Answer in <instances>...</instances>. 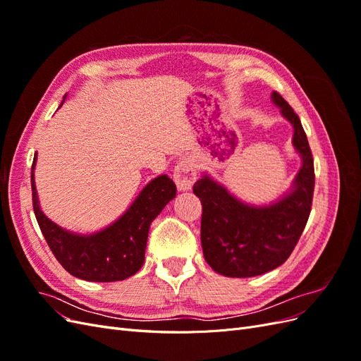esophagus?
<instances>
[{"instance_id":"esophagus-1","label":"esophagus","mask_w":361,"mask_h":361,"mask_svg":"<svg viewBox=\"0 0 361 361\" xmlns=\"http://www.w3.org/2000/svg\"><path fill=\"white\" fill-rule=\"evenodd\" d=\"M173 179L176 182L179 191L191 190L192 183L197 179V167H195L194 161L190 158H182L176 169H174Z\"/></svg>"}]
</instances>
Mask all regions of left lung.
<instances>
[{
  "instance_id": "obj_1",
  "label": "left lung",
  "mask_w": 361,
  "mask_h": 361,
  "mask_svg": "<svg viewBox=\"0 0 361 361\" xmlns=\"http://www.w3.org/2000/svg\"><path fill=\"white\" fill-rule=\"evenodd\" d=\"M271 101L292 125V146L301 158L290 188L269 204H251L206 171L192 187L203 207V256L215 272L226 277L262 276L285 264L310 215L314 170L307 137L300 117L277 92L271 93Z\"/></svg>"
}]
</instances>
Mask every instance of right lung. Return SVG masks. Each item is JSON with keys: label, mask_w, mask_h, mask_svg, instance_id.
<instances>
[{"label": "right lung", "mask_w": 361, "mask_h": 361, "mask_svg": "<svg viewBox=\"0 0 361 361\" xmlns=\"http://www.w3.org/2000/svg\"><path fill=\"white\" fill-rule=\"evenodd\" d=\"M36 162L37 154L31 167L32 207L40 231L61 267L73 277L87 281H120L134 276L145 264L152 221L176 197L174 182L167 174H161L140 191L133 204L114 223L93 233H76L43 214L35 182Z\"/></svg>", "instance_id": "1"}]
</instances>
